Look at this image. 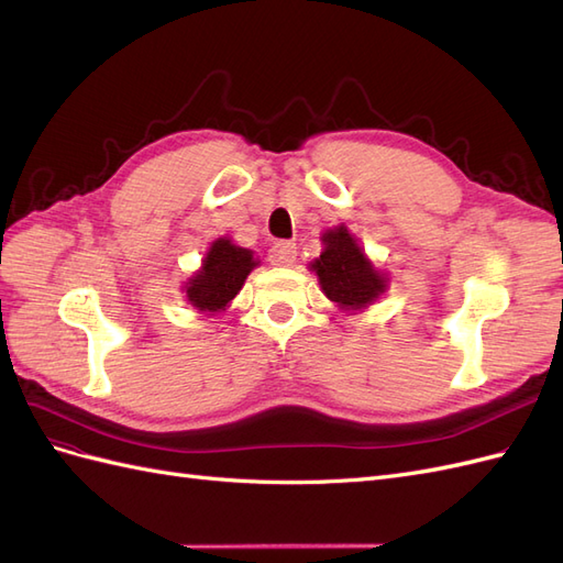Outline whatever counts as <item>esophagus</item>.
I'll list each match as a JSON object with an SVG mask.
<instances>
[{
    "label": "esophagus",
    "mask_w": 563,
    "mask_h": 563,
    "mask_svg": "<svg viewBox=\"0 0 563 563\" xmlns=\"http://www.w3.org/2000/svg\"><path fill=\"white\" fill-rule=\"evenodd\" d=\"M296 255H298V251H296V244H291V242H277L275 246L269 249V263L272 265H282V267H288V265H294L296 263Z\"/></svg>",
    "instance_id": "obj_1"
}]
</instances>
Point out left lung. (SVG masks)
Returning <instances> with one entry per match:
<instances>
[{"label":"left lung","mask_w":563,"mask_h":563,"mask_svg":"<svg viewBox=\"0 0 563 563\" xmlns=\"http://www.w3.org/2000/svg\"><path fill=\"white\" fill-rule=\"evenodd\" d=\"M327 294L340 308L362 310L385 291V279L371 267L364 251L345 230H329L323 234V251L312 265Z\"/></svg>","instance_id":"8db88e82"}]
</instances>
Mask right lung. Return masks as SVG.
Listing matches in <instances>:
<instances>
[{
  "instance_id": "add662e5",
  "label": "right lung",
  "mask_w": 563,
  "mask_h": 563,
  "mask_svg": "<svg viewBox=\"0 0 563 563\" xmlns=\"http://www.w3.org/2000/svg\"><path fill=\"white\" fill-rule=\"evenodd\" d=\"M255 267L249 249L234 246L230 240L213 242L201 269L187 284V300L201 312H220L242 291L244 279Z\"/></svg>"
}]
</instances>
